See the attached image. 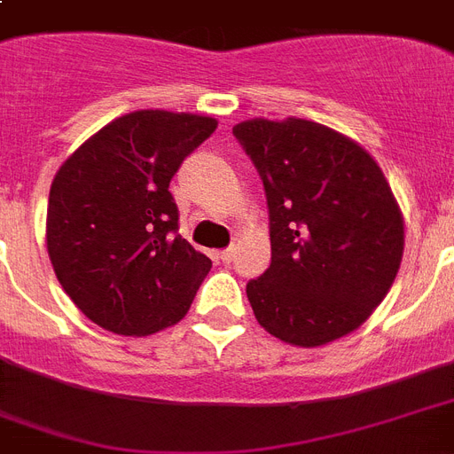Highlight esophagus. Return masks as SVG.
<instances>
[{"mask_svg":"<svg viewBox=\"0 0 454 454\" xmlns=\"http://www.w3.org/2000/svg\"><path fill=\"white\" fill-rule=\"evenodd\" d=\"M219 259L223 263H231V259H233V247H228V249H221L219 252Z\"/></svg>","mask_w":454,"mask_h":454,"instance_id":"34e87169","label":"esophagus"}]
</instances>
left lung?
<instances>
[{
  "instance_id": "1",
  "label": "left lung",
  "mask_w": 454,
  "mask_h": 454,
  "mask_svg": "<svg viewBox=\"0 0 454 454\" xmlns=\"http://www.w3.org/2000/svg\"><path fill=\"white\" fill-rule=\"evenodd\" d=\"M263 181L270 266L247 283L263 330L316 348L351 334L401 269L405 223L384 171L325 124L247 120L233 127Z\"/></svg>"
}]
</instances>
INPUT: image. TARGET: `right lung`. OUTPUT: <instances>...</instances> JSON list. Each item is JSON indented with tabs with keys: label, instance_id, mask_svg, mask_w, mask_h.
<instances>
[{
	"label": "right lung",
	"instance_id": "right-lung-1",
	"mask_svg": "<svg viewBox=\"0 0 454 454\" xmlns=\"http://www.w3.org/2000/svg\"><path fill=\"white\" fill-rule=\"evenodd\" d=\"M216 124L137 110L89 137L56 171L46 252L67 297L103 330L145 337L191 309L212 262L176 233L169 181Z\"/></svg>",
	"mask_w": 454,
	"mask_h": 454
}]
</instances>
